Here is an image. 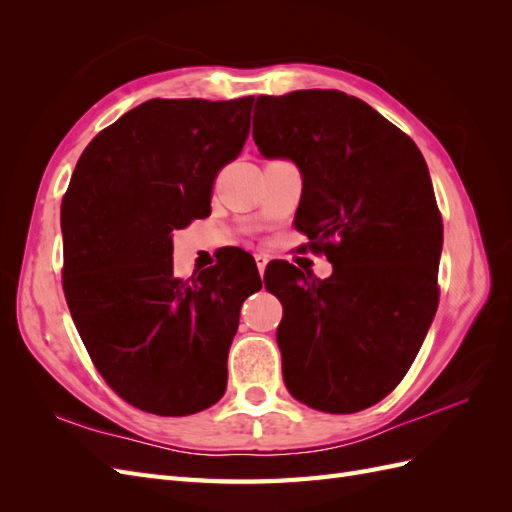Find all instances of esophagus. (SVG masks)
Listing matches in <instances>:
<instances>
[{"instance_id":"esophagus-1","label":"esophagus","mask_w":512,"mask_h":512,"mask_svg":"<svg viewBox=\"0 0 512 512\" xmlns=\"http://www.w3.org/2000/svg\"><path fill=\"white\" fill-rule=\"evenodd\" d=\"M254 258H256V267H258V273L262 275V273H265V269H267V262H269V258H267V254H256Z\"/></svg>"}]
</instances>
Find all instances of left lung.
<instances>
[{"label":"left lung","instance_id":"left-lung-1","mask_svg":"<svg viewBox=\"0 0 512 512\" xmlns=\"http://www.w3.org/2000/svg\"><path fill=\"white\" fill-rule=\"evenodd\" d=\"M252 134L262 156L299 166L294 228L333 265L318 280L286 262V286H271L286 389L320 412L365 410L404 380L440 301L442 215L423 153L337 89L258 96Z\"/></svg>","mask_w":512,"mask_h":512}]
</instances>
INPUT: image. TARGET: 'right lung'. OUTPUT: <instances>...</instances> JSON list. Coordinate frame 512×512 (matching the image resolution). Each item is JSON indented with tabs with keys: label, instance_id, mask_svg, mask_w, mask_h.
Here are the masks:
<instances>
[{
	"label": "right lung",
	"instance_id": "obj_1",
	"mask_svg": "<svg viewBox=\"0 0 512 512\" xmlns=\"http://www.w3.org/2000/svg\"><path fill=\"white\" fill-rule=\"evenodd\" d=\"M252 104L143 102L85 147L61 200V284L76 331L106 384L143 412L196 414L226 391L250 292L220 262L175 277L173 230L209 213L215 177L250 134Z\"/></svg>",
	"mask_w": 512,
	"mask_h": 512
}]
</instances>
